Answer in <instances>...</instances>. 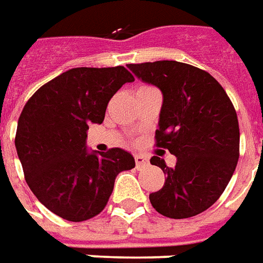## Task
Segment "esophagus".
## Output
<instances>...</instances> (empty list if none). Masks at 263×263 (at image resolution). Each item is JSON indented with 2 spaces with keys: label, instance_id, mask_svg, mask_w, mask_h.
Returning <instances> with one entry per match:
<instances>
[{
  "label": "esophagus",
  "instance_id": "34e87169",
  "mask_svg": "<svg viewBox=\"0 0 263 263\" xmlns=\"http://www.w3.org/2000/svg\"><path fill=\"white\" fill-rule=\"evenodd\" d=\"M148 159L146 158H143V156H139V155H137L135 156V166H137V169H142V167H145V166H148Z\"/></svg>",
  "mask_w": 263,
  "mask_h": 263
}]
</instances>
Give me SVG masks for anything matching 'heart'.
Returning a JSON list of instances; mask_svg holds the SVG:
<instances>
[{"mask_svg": "<svg viewBox=\"0 0 263 263\" xmlns=\"http://www.w3.org/2000/svg\"><path fill=\"white\" fill-rule=\"evenodd\" d=\"M145 88H149V86H141L139 88H138V90H145ZM138 90H137V91H138Z\"/></svg>", "mask_w": 263, "mask_h": 263, "instance_id": "heart-1", "label": "heart"}]
</instances>
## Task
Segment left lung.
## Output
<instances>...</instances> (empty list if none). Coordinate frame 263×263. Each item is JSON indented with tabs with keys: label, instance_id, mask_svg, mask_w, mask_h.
Listing matches in <instances>:
<instances>
[{
	"label": "left lung",
	"instance_id": "left-lung-1",
	"mask_svg": "<svg viewBox=\"0 0 263 263\" xmlns=\"http://www.w3.org/2000/svg\"><path fill=\"white\" fill-rule=\"evenodd\" d=\"M128 67L160 88L156 146L177 158L175 167L159 156L151 159L166 175L163 187L149 194L151 204L176 220L203 213L226 190L239 158V125L231 100L209 71L187 63L158 60Z\"/></svg>",
	"mask_w": 263,
	"mask_h": 263
}]
</instances>
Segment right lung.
Here are the masks:
<instances>
[{
	"label": "right lung",
	"instance_id": "right-lung-1",
	"mask_svg": "<svg viewBox=\"0 0 263 263\" xmlns=\"http://www.w3.org/2000/svg\"><path fill=\"white\" fill-rule=\"evenodd\" d=\"M124 67H76L35 91L22 109L15 135L24 176L52 213L73 222L90 220L108 203L117 175L135 167L120 148L88 154L90 124H101L109 100L134 81Z\"/></svg>",
	"mask_w": 263,
	"mask_h": 263
}]
</instances>
